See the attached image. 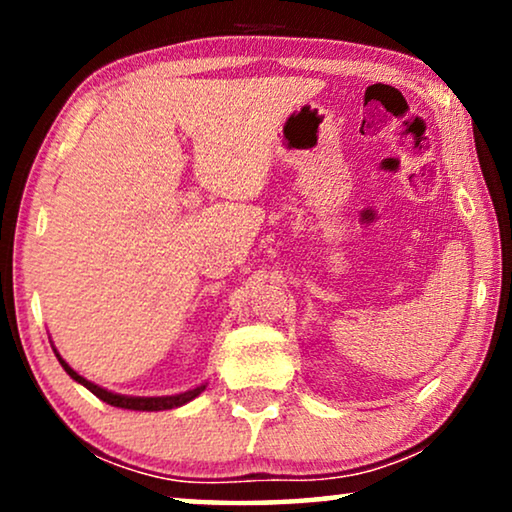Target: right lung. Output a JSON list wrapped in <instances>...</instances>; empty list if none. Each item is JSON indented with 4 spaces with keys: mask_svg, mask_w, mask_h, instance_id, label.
I'll use <instances>...</instances> for the list:
<instances>
[{
    "mask_svg": "<svg viewBox=\"0 0 512 512\" xmlns=\"http://www.w3.org/2000/svg\"><path fill=\"white\" fill-rule=\"evenodd\" d=\"M55 356H58L60 366L65 368V373L72 377L74 382H79L86 387L88 391H93V394L100 398V401L114 405V408H123V410H142V412H158V410H172V408H181V405H186L188 401H193L195 396H200L202 391H205L207 382L200 384V387L195 389H188L184 394H174V396H123V394H114V391L109 389H102L100 384L86 380V377L76 373V370L69 366V363L62 359L58 354V349H53Z\"/></svg>",
    "mask_w": 512,
    "mask_h": 512,
    "instance_id": "1",
    "label": "right lung"
}]
</instances>
